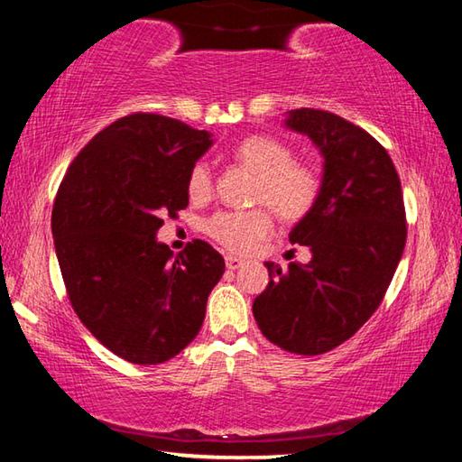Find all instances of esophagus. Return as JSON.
<instances>
[{
	"label": "esophagus",
	"mask_w": 462,
	"mask_h": 462,
	"mask_svg": "<svg viewBox=\"0 0 462 462\" xmlns=\"http://www.w3.org/2000/svg\"><path fill=\"white\" fill-rule=\"evenodd\" d=\"M242 264H245V261L238 259V256H232V254L226 256V267H228L230 271H236V269H240Z\"/></svg>",
	"instance_id": "esophagus-1"
}]
</instances>
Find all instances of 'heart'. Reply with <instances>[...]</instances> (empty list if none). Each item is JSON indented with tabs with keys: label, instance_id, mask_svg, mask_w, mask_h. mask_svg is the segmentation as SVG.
<instances>
[{
	"label": "heart",
	"instance_id": "heart-1",
	"mask_svg": "<svg viewBox=\"0 0 462 462\" xmlns=\"http://www.w3.org/2000/svg\"><path fill=\"white\" fill-rule=\"evenodd\" d=\"M234 159L259 175L254 201L267 203L287 222L308 216L322 193V175L310 162L293 161V151L273 136H248L234 148ZM214 191V177L208 162H195L187 177V193L193 201L208 199ZM208 236L232 253H248L273 230L267 209L236 212L224 209L209 216L203 224Z\"/></svg>",
	"mask_w": 462,
	"mask_h": 462
}]
</instances>
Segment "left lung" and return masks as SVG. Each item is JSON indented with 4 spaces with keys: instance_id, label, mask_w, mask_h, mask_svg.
Masks as SVG:
<instances>
[{
    "instance_id": "1",
    "label": "left lung",
    "mask_w": 462,
    "mask_h": 462,
    "mask_svg": "<svg viewBox=\"0 0 462 462\" xmlns=\"http://www.w3.org/2000/svg\"><path fill=\"white\" fill-rule=\"evenodd\" d=\"M324 156L322 193L289 232L311 261L283 271L264 263L269 285L253 303L264 338L287 353L324 355L379 308L403 254L408 226L400 175L369 132L324 109L287 114Z\"/></svg>"
}]
</instances>
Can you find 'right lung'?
Masks as SVG:
<instances>
[{
    "label": "right lung",
    "mask_w": 462,
    "mask_h": 462,
    "mask_svg": "<svg viewBox=\"0 0 462 462\" xmlns=\"http://www.w3.org/2000/svg\"><path fill=\"white\" fill-rule=\"evenodd\" d=\"M212 134L159 114H130L93 136L62 177L52 236L83 326L134 365L181 353L224 275L222 254L193 240L177 256L156 240L162 216L189 203L187 177Z\"/></svg>",
    "instance_id": "right-lung-1"
}]
</instances>
